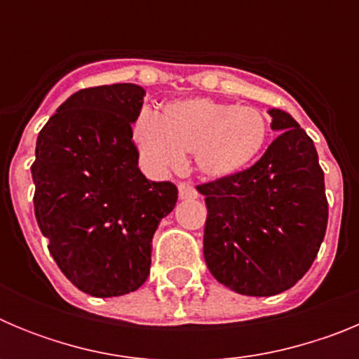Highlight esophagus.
I'll use <instances>...</instances> for the list:
<instances>
[{"mask_svg": "<svg viewBox=\"0 0 359 359\" xmlns=\"http://www.w3.org/2000/svg\"><path fill=\"white\" fill-rule=\"evenodd\" d=\"M177 190H180V199H182V201L198 198V192H196V189L194 187H190L189 183H180Z\"/></svg>", "mask_w": 359, "mask_h": 359, "instance_id": "obj_1", "label": "esophagus"}]
</instances>
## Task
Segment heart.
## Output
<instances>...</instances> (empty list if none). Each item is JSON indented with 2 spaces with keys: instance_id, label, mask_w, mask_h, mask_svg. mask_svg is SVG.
<instances>
[{
  "instance_id": "b5f03b06",
  "label": "heart",
  "mask_w": 359,
  "mask_h": 359,
  "mask_svg": "<svg viewBox=\"0 0 359 359\" xmlns=\"http://www.w3.org/2000/svg\"><path fill=\"white\" fill-rule=\"evenodd\" d=\"M133 135L154 170L177 169L183 154H194L203 176L224 180L259 156L268 138V122L255 107L185 98L167 104L161 118L151 113L138 116Z\"/></svg>"
}]
</instances>
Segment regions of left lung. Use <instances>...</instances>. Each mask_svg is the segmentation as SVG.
<instances>
[{
  "label": "left lung",
  "instance_id": "8db88e82",
  "mask_svg": "<svg viewBox=\"0 0 359 359\" xmlns=\"http://www.w3.org/2000/svg\"><path fill=\"white\" fill-rule=\"evenodd\" d=\"M268 115L280 135L261 160L198 187L208 208L205 262L217 282L248 297H273L307 273L329 215L313 140L286 111Z\"/></svg>",
  "mask_w": 359,
  "mask_h": 359
}]
</instances>
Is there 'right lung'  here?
Wrapping results in <instances>:
<instances>
[{
  "mask_svg": "<svg viewBox=\"0 0 359 359\" xmlns=\"http://www.w3.org/2000/svg\"><path fill=\"white\" fill-rule=\"evenodd\" d=\"M144 97L138 84L81 90L37 136V224L66 278L91 297L128 294L147 280L152 236L176 207V185L138 169L133 123Z\"/></svg>",
  "mask_w": 359,
  "mask_h": 359,
  "instance_id": "right-lung-1",
  "label": "right lung"
}]
</instances>
